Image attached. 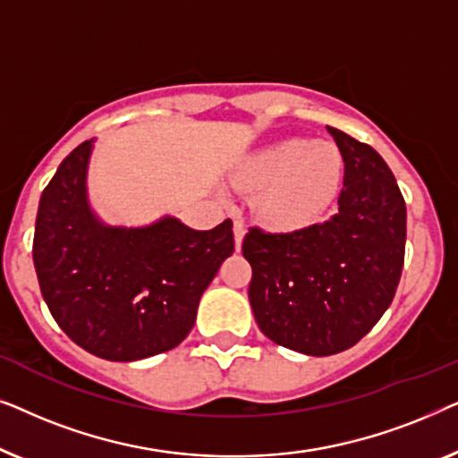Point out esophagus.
<instances>
[{
  "mask_svg": "<svg viewBox=\"0 0 458 458\" xmlns=\"http://www.w3.org/2000/svg\"><path fill=\"white\" fill-rule=\"evenodd\" d=\"M233 233H235V248L240 250L243 235H246V229H243V221L240 216H235V221H233Z\"/></svg>",
  "mask_w": 458,
  "mask_h": 458,
  "instance_id": "obj_1",
  "label": "esophagus"
}]
</instances>
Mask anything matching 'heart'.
Segmentation results:
<instances>
[{
    "label": "heart",
    "instance_id": "b5f03b06",
    "mask_svg": "<svg viewBox=\"0 0 458 458\" xmlns=\"http://www.w3.org/2000/svg\"><path fill=\"white\" fill-rule=\"evenodd\" d=\"M342 179V156L331 143L285 140L256 156L250 181L271 187L265 198L267 218L298 229L315 223L334 202Z\"/></svg>",
    "mask_w": 458,
    "mask_h": 458
}]
</instances>
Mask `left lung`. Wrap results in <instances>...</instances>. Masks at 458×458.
<instances>
[{
	"label": "left lung",
	"mask_w": 458,
	"mask_h": 458,
	"mask_svg": "<svg viewBox=\"0 0 458 458\" xmlns=\"http://www.w3.org/2000/svg\"><path fill=\"white\" fill-rule=\"evenodd\" d=\"M344 158L337 212L290 233L250 227L248 296L268 340L309 356L352 348L392 304L404 265L406 204L386 160L327 127Z\"/></svg>",
	"instance_id": "8db88e82"
}]
</instances>
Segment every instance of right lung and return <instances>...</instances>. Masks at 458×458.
<instances>
[{"instance_id":"add662e5","label":"right lung","mask_w":458,"mask_h":458,"mask_svg":"<svg viewBox=\"0 0 458 458\" xmlns=\"http://www.w3.org/2000/svg\"><path fill=\"white\" fill-rule=\"evenodd\" d=\"M91 141L62 160L41 193L33 260L49 312L87 352L129 362L179 346L223 260L231 218L210 231L179 218L141 229L106 227L87 204Z\"/></svg>"}]
</instances>
